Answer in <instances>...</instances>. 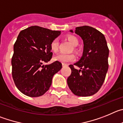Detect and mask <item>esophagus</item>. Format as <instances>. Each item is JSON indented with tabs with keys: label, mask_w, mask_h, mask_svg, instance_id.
Instances as JSON below:
<instances>
[{
	"label": "esophagus",
	"mask_w": 123,
	"mask_h": 123,
	"mask_svg": "<svg viewBox=\"0 0 123 123\" xmlns=\"http://www.w3.org/2000/svg\"><path fill=\"white\" fill-rule=\"evenodd\" d=\"M68 65H67V64H65V63H62V66L63 67H66V66H67Z\"/></svg>",
	"instance_id": "obj_1"
}]
</instances>
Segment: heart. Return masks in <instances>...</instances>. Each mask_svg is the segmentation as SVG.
I'll use <instances>...</instances> for the list:
<instances>
[{
	"instance_id": "b5f03b06",
	"label": "heart",
	"mask_w": 123,
	"mask_h": 123,
	"mask_svg": "<svg viewBox=\"0 0 123 123\" xmlns=\"http://www.w3.org/2000/svg\"><path fill=\"white\" fill-rule=\"evenodd\" d=\"M67 39L69 41L71 44L74 46H77L79 43V40L78 38L73 35H69L67 37ZM51 49L53 52L56 53L58 51L59 48V42L57 38H55L52 40L50 43ZM55 61L61 62L62 63H67L70 62L74 61L75 59V56L74 54H65V53H59L56 55L54 57Z\"/></svg>"
}]
</instances>
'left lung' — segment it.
I'll return each instance as SVG.
<instances>
[{
	"label": "left lung",
	"instance_id": "1",
	"mask_svg": "<svg viewBox=\"0 0 123 123\" xmlns=\"http://www.w3.org/2000/svg\"><path fill=\"white\" fill-rule=\"evenodd\" d=\"M75 32L83 40V53L78 62L69 65L72 73L67 84L76 96H90L99 91L104 82L109 49L104 34L95 28L83 26L76 27ZM75 66L80 69H76Z\"/></svg>",
	"mask_w": 123,
	"mask_h": 123
}]
</instances>
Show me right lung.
<instances>
[{
	"label": "right lung",
	"instance_id": "add662e5",
	"mask_svg": "<svg viewBox=\"0 0 123 123\" xmlns=\"http://www.w3.org/2000/svg\"><path fill=\"white\" fill-rule=\"evenodd\" d=\"M60 33L35 26L19 34L13 46L12 77L19 91L26 96L43 95L49 89L53 75L61 69L62 64L57 61L42 65L52 58L50 43Z\"/></svg>",
	"mask_w": 123,
	"mask_h": 123
}]
</instances>
